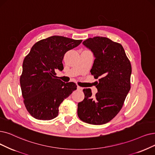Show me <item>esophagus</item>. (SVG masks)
Instances as JSON below:
<instances>
[{"label": "esophagus", "instance_id": "obj_1", "mask_svg": "<svg viewBox=\"0 0 155 155\" xmlns=\"http://www.w3.org/2000/svg\"><path fill=\"white\" fill-rule=\"evenodd\" d=\"M78 90L79 91H82L83 90V88L82 87H80V86H78Z\"/></svg>", "mask_w": 155, "mask_h": 155}]
</instances>
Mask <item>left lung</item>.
<instances>
[{
	"label": "left lung",
	"instance_id": "left-lung-1",
	"mask_svg": "<svg viewBox=\"0 0 155 155\" xmlns=\"http://www.w3.org/2000/svg\"><path fill=\"white\" fill-rule=\"evenodd\" d=\"M83 44L94 53L95 60L90 71L98 79V92L92 96L91 89L83 91L84 100L78 104V115L83 121L103 125L120 112L130 90L132 67L123 46L104 37H95Z\"/></svg>",
	"mask_w": 155,
	"mask_h": 155
}]
</instances>
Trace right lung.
<instances>
[{
  "label": "right lung",
  "instance_id": "1",
  "mask_svg": "<svg viewBox=\"0 0 155 155\" xmlns=\"http://www.w3.org/2000/svg\"><path fill=\"white\" fill-rule=\"evenodd\" d=\"M81 42L51 36L36 42L25 58L20 86L25 106L34 118L50 120L56 117L60 104L77 89L74 83H65L57 79L54 71L63 70L64 54Z\"/></svg>",
  "mask_w": 155,
  "mask_h": 155
}]
</instances>
